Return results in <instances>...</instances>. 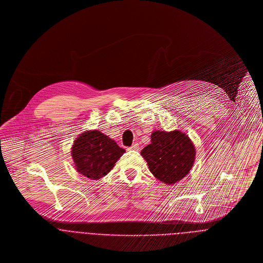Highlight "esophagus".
<instances>
[{
    "label": "esophagus",
    "instance_id": "esophagus-1",
    "mask_svg": "<svg viewBox=\"0 0 263 263\" xmlns=\"http://www.w3.org/2000/svg\"><path fill=\"white\" fill-rule=\"evenodd\" d=\"M128 149H129V150H139V144L135 143V144H133Z\"/></svg>",
    "mask_w": 263,
    "mask_h": 263
}]
</instances>
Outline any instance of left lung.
<instances>
[{"instance_id":"8db88e82","label":"left lung","mask_w":263,"mask_h":263,"mask_svg":"<svg viewBox=\"0 0 263 263\" xmlns=\"http://www.w3.org/2000/svg\"><path fill=\"white\" fill-rule=\"evenodd\" d=\"M141 155L155 178L165 184H175L192 167L195 148L190 139L179 130H156L152 133L151 143L141 151Z\"/></svg>"}]
</instances>
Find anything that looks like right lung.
<instances>
[{
    "instance_id": "1",
    "label": "right lung",
    "mask_w": 263,
    "mask_h": 263,
    "mask_svg": "<svg viewBox=\"0 0 263 263\" xmlns=\"http://www.w3.org/2000/svg\"><path fill=\"white\" fill-rule=\"evenodd\" d=\"M71 152L77 172L97 180L114 167L125 150L99 130H88L77 138Z\"/></svg>"
}]
</instances>
